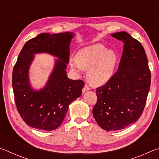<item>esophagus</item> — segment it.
<instances>
[{"label":"esophagus","mask_w":159,"mask_h":159,"mask_svg":"<svg viewBox=\"0 0 159 159\" xmlns=\"http://www.w3.org/2000/svg\"><path fill=\"white\" fill-rule=\"evenodd\" d=\"M90 90V88H88V86L87 85H85L84 87H83V88L82 89V92L83 93H85L86 91H88Z\"/></svg>","instance_id":"1"}]
</instances>
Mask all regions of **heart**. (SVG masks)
<instances>
[{"instance_id": "1", "label": "heart", "mask_w": 159, "mask_h": 159, "mask_svg": "<svg viewBox=\"0 0 159 159\" xmlns=\"http://www.w3.org/2000/svg\"><path fill=\"white\" fill-rule=\"evenodd\" d=\"M117 64L114 50H107L100 43L85 47L79 50L76 58L69 59V66L74 71L88 69V81L93 86L105 84L111 79Z\"/></svg>"}]
</instances>
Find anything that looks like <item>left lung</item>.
I'll use <instances>...</instances> for the list:
<instances>
[{
    "instance_id": "8db88e82",
    "label": "left lung",
    "mask_w": 159,
    "mask_h": 159,
    "mask_svg": "<svg viewBox=\"0 0 159 159\" xmlns=\"http://www.w3.org/2000/svg\"><path fill=\"white\" fill-rule=\"evenodd\" d=\"M124 43L118 71L105 85L97 88L93 109L97 123L107 131L121 130L136 122L144 108L151 73L144 48L125 31L112 34Z\"/></svg>"
}]
</instances>
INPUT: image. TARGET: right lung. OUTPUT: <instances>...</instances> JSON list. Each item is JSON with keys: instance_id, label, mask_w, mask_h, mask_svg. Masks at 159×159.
I'll return each instance as SVG.
<instances>
[{"instance_id": "obj_1", "label": "right lung", "mask_w": 159, "mask_h": 159, "mask_svg": "<svg viewBox=\"0 0 159 159\" xmlns=\"http://www.w3.org/2000/svg\"><path fill=\"white\" fill-rule=\"evenodd\" d=\"M75 34L43 33L29 40L19 55L12 71V88L18 112L26 124L41 130L50 131L62 123L69 104L81 95L84 82L67 77L70 44ZM47 53L58 59L43 88H32L29 69L34 54Z\"/></svg>"}]
</instances>
